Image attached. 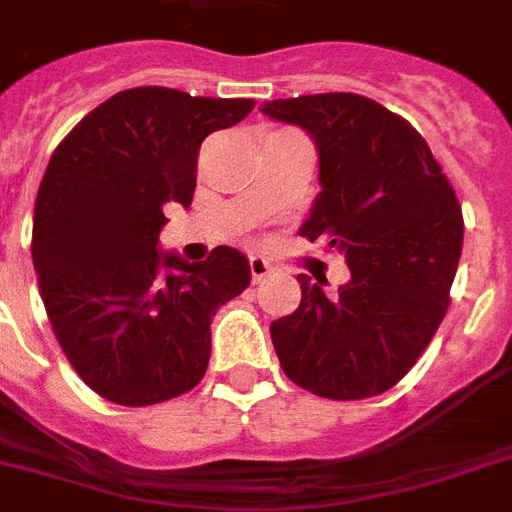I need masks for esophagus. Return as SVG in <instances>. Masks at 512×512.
<instances>
[{
    "instance_id": "1",
    "label": "esophagus",
    "mask_w": 512,
    "mask_h": 512,
    "mask_svg": "<svg viewBox=\"0 0 512 512\" xmlns=\"http://www.w3.org/2000/svg\"><path fill=\"white\" fill-rule=\"evenodd\" d=\"M249 271H252V279L255 281H263L268 273H271V265L268 260L260 255H249Z\"/></svg>"
}]
</instances>
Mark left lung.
I'll return each instance as SVG.
<instances>
[{
    "label": "left lung",
    "instance_id": "obj_1",
    "mask_svg": "<svg viewBox=\"0 0 512 512\" xmlns=\"http://www.w3.org/2000/svg\"><path fill=\"white\" fill-rule=\"evenodd\" d=\"M263 114L303 127L319 148L321 193L300 228L345 255L350 281L327 295L300 273L303 300L271 324L289 380L356 401L404 377L449 308L462 209L412 124L353 92L271 100Z\"/></svg>",
    "mask_w": 512,
    "mask_h": 512
}]
</instances>
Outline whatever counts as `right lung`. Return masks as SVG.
<instances>
[{"label":"right lung","instance_id":"1","mask_svg":"<svg viewBox=\"0 0 512 512\" xmlns=\"http://www.w3.org/2000/svg\"><path fill=\"white\" fill-rule=\"evenodd\" d=\"M252 108L249 98L135 87L55 148L36 193L31 257L52 332L98 396L162 404L207 372L209 324L249 287L247 257L217 247L185 263L156 244L164 207H191L201 140Z\"/></svg>","mask_w":512,"mask_h":512}]
</instances>
